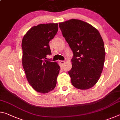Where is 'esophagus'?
<instances>
[{"mask_svg":"<svg viewBox=\"0 0 120 120\" xmlns=\"http://www.w3.org/2000/svg\"><path fill=\"white\" fill-rule=\"evenodd\" d=\"M59 62L60 63V64H61V66H63V65L65 63L64 61H62V60H60L59 61Z\"/></svg>","mask_w":120,"mask_h":120,"instance_id":"esophagus-1","label":"esophagus"}]
</instances>
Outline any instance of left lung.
<instances>
[{"label": "left lung", "mask_w": 120, "mask_h": 120, "mask_svg": "<svg viewBox=\"0 0 120 120\" xmlns=\"http://www.w3.org/2000/svg\"><path fill=\"white\" fill-rule=\"evenodd\" d=\"M62 35L73 52L72 68L68 71L72 85L88 89L99 80L105 56L103 40L96 28L79 19L59 23Z\"/></svg>", "instance_id": "obj_1"}]
</instances>
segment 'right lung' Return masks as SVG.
Segmentation results:
<instances>
[{"label":"right lung","instance_id":"1","mask_svg":"<svg viewBox=\"0 0 120 120\" xmlns=\"http://www.w3.org/2000/svg\"><path fill=\"white\" fill-rule=\"evenodd\" d=\"M58 30L57 23L39 24L28 30L22 40V65L26 79L38 93H49L56 86L60 67L57 62L45 59L51 54L49 43Z\"/></svg>","mask_w":120,"mask_h":120}]
</instances>
